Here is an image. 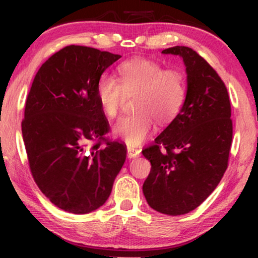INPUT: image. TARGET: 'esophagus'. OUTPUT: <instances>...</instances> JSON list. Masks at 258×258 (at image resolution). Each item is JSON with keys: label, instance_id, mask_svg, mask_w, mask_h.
Returning <instances> with one entry per match:
<instances>
[{"label": "esophagus", "instance_id": "34e87169", "mask_svg": "<svg viewBox=\"0 0 258 258\" xmlns=\"http://www.w3.org/2000/svg\"><path fill=\"white\" fill-rule=\"evenodd\" d=\"M130 151H134V149H133V148H132V149H130Z\"/></svg>", "mask_w": 258, "mask_h": 258}]
</instances>
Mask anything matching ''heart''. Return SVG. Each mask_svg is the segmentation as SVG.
I'll return each mask as SVG.
<instances>
[{"label":"heart","instance_id":"obj_1","mask_svg":"<svg viewBox=\"0 0 258 258\" xmlns=\"http://www.w3.org/2000/svg\"><path fill=\"white\" fill-rule=\"evenodd\" d=\"M162 89V87H161ZM119 134L124 137L125 143L129 144L130 143H135L136 141L142 140V134H141L139 125H137V122L135 119H126V121L122 122V124L119 125ZM131 141H129L128 140Z\"/></svg>","mask_w":258,"mask_h":258}]
</instances>
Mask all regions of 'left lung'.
Here are the masks:
<instances>
[{"label": "left lung", "mask_w": 258, "mask_h": 258, "mask_svg": "<svg viewBox=\"0 0 258 258\" xmlns=\"http://www.w3.org/2000/svg\"><path fill=\"white\" fill-rule=\"evenodd\" d=\"M118 58L68 45L42 64L28 95L22 135L31 174L50 202L68 213L103 206L124 164L125 147L104 139L109 129L98 94L102 74ZM94 138L90 150L83 146Z\"/></svg>", "instance_id": "left-lung-1"}]
</instances>
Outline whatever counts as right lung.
I'll use <instances>...</instances> for the list:
<instances>
[{
  "label": "right lung",
  "mask_w": 258,
  "mask_h": 258,
  "mask_svg": "<svg viewBox=\"0 0 258 258\" xmlns=\"http://www.w3.org/2000/svg\"><path fill=\"white\" fill-rule=\"evenodd\" d=\"M162 54L182 58L185 98L154 146L142 151L151 164L142 189L150 208L176 216L196 209L223 177L232 140L231 108L223 81L191 48L177 45Z\"/></svg>",
  "instance_id": "right-lung-1"
}]
</instances>
